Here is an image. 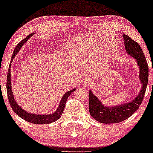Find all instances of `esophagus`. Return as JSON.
Masks as SVG:
<instances>
[{
  "instance_id": "1",
  "label": "esophagus",
  "mask_w": 153,
  "mask_h": 153,
  "mask_svg": "<svg viewBox=\"0 0 153 153\" xmlns=\"http://www.w3.org/2000/svg\"><path fill=\"white\" fill-rule=\"evenodd\" d=\"M91 80H89V79H85V80H84L83 82H82V85H83L84 86H87V85H91Z\"/></svg>"
}]
</instances>
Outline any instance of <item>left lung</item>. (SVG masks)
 <instances>
[{"mask_svg": "<svg viewBox=\"0 0 153 153\" xmlns=\"http://www.w3.org/2000/svg\"><path fill=\"white\" fill-rule=\"evenodd\" d=\"M124 46L127 53L134 58L137 65L139 71V79L141 82V90L129 102L119 105L108 106L103 104L96 96L89 91V112L91 117L99 122L103 124L119 123L130 117L138 109L143 101L147 82H148V65L145 54L140 45L134 42L127 35L123 34ZM153 71V69H152Z\"/></svg>", "mask_w": 153, "mask_h": 153, "instance_id": "left-lung-1", "label": "left lung"}]
</instances>
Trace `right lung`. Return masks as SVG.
<instances>
[{
    "mask_svg": "<svg viewBox=\"0 0 153 153\" xmlns=\"http://www.w3.org/2000/svg\"><path fill=\"white\" fill-rule=\"evenodd\" d=\"M34 33L29 34L26 37L21 41L17 46L15 47L14 51H13V55H12L11 60H10L9 69L8 71V75H7V82H6V89H7V94H8V100H9V103L10 106H11L12 109L13 111L19 117L24 119V120L28 122L32 123V124H50V123L54 122L57 121L61 115L62 114L63 110L65 108V106L68 98L71 95L73 91H76V88H73L72 90L68 91L65 94L62 96V99L60 100V102L59 103V106H57V108L56 109L55 111H54L52 114H31L30 112L24 110L22 107H21L17 103L16 101L15 100L14 96H13V92H12V84H11V73H10V65L11 63L13 62V60L14 59V57L18 54V52L21 50L23 45L25 44L29 38L34 35Z\"/></svg>",
    "mask_w": 153,
    "mask_h": 153,
    "instance_id": "1",
    "label": "right lung"
}]
</instances>
